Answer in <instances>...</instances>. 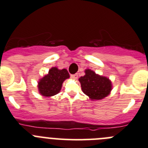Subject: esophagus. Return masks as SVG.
<instances>
[{
	"instance_id": "esophagus-1",
	"label": "esophagus",
	"mask_w": 148,
	"mask_h": 148,
	"mask_svg": "<svg viewBox=\"0 0 148 148\" xmlns=\"http://www.w3.org/2000/svg\"><path fill=\"white\" fill-rule=\"evenodd\" d=\"M71 77L73 79H77V78H78V75H77V74H71Z\"/></svg>"
}]
</instances>
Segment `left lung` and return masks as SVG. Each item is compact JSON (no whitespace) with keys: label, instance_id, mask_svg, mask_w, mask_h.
I'll list each match as a JSON object with an SVG mask.
<instances>
[{"label":"left lung","instance_id":"8db88e82","mask_svg":"<svg viewBox=\"0 0 148 148\" xmlns=\"http://www.w3.org/2000/svg\"><path fill=\"white\" fill-rule=\"evenodd\" d=\"M85 75L79 81L82 90L91 100H100L107 97L112 90V82L110 79L96 74L90 69L85 71Z\"/></svg>","mask_w":148,"mask_h":148}]
</instances>
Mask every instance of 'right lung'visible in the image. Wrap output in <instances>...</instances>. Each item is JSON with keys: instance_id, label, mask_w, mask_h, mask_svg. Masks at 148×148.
I'll return each mask as SVG.
<instances>
[{"instance_id": "right-lung-1", "label": "right lung", "mask_w": 148, "mask_h": 148, "mask_svg": "<svg viewBox=\"0 0 148 148\" xmlns=\"http://www.w3.org/2000/svg\"><path fill=\"white\" fill-rule=\"evenodd\" d=\"M69 77V74L66 69L60 70L57 67L51 68L48 74L38 81L39 93L45 97L58 94L61 90L63 82Z\"/></svg>"}]
</instances>
